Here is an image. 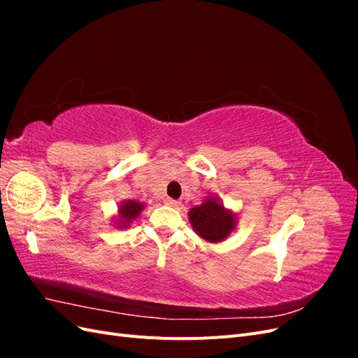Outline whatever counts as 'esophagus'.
Listing matches in <instances>:
<instances>
[{
  "mask_svg": "<svg viewBox=\"0 0 358 358\" xmlns=\"http://www.w3.org/2000/svg\"><path fill=\"white\" fill-rule=\"evenodd\" d=\"M164 203H166L167 206H170V208H179V206H180V201L173 200V199H166Z\"/></svg>",
  "mask_w": 358,
  "mask_h": 358,
  "instance_id": "34e87169",
  "label": "esophagus"
}]
</instances>
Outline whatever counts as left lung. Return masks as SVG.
Returning a JSON list of instances; mask_svg holds the SVG:
<instances>
[{
  "instance_id": "left-lung-1",
  "label": "left lung",
  "mask_w": 358,
  "mask_h": 358,
  "mask_svg": "<svg viewBox=\"0 0 358 358\" xmlns=\"http://www.w3.org/2000/svg\"><path fill=\"white\" fill-rule=\"evenodd\" d=\"M189 224L200 239L208 243L224 242L237 227V213L227 209L220 197L209 196L188 212Z\"/></svg>"
}]
</instances>
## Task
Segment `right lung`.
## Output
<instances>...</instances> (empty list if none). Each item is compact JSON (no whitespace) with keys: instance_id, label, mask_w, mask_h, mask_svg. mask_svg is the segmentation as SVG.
I'll use <instances>...</instances> for the list:
<instances>
[{"instance_id":"add662e5","label":"right lung","mask_w":358,"mask_h":358,"mask_svg":"<svg viewBox=\"0 0 358 358\" xmlns=\"http://www.w3.org/2000/svg\"><path fill=\"white\" fill-rule=\"evenodd\" d=\"M143 209L145 203H140L138 200H124L117 206V213L113 220V225L116 229H128L133 221L138 218Z\"/></svg>"}]
</instances>
